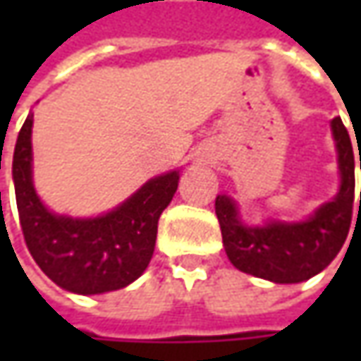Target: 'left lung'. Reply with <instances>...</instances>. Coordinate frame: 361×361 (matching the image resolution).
Masks as SVG:
<instances>
[{"mask_svg":"<svg viewBox=\"0 0 361 361\" xmlns=\"http://www.w3.org/2000/svg\"><path fill=\"white\" fill-rule=\"evenodd\" d=\"M331 132L338 148L340 192L331 201L324 202L307 221H273L265 227H245L233 199L225 195L216 197L215 213L223 245L237 269L275 283H299L326 269L340 253L354 211V148L340 116L331 120Z\"/></svg>","mask_w":361,"mask_h":361,"instance_id":"8db88e82","label":"left lung"}]
</instances>
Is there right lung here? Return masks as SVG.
Here are the masks:
<instances>
[{
  "instance_id": "obj_1",
  "label": "right lung",
  "mask_w": 361,
  "mask_h": 361,
  "mask_svg": "<svg viewBox=\"0 0 361 361\" xmlns=\"http://www.w3.org/2000/svg\"><path fill=\"white\" fill-rule=\"evenodd\" d=\"M32 124L21 126L13 152V185L23 239L39 269L62 289L82 295L122 289L148 267L159 219L178 188V171L160 174L128 201L96 219L49 213L32 183Z\"/></svg>"
}]
</instances>
